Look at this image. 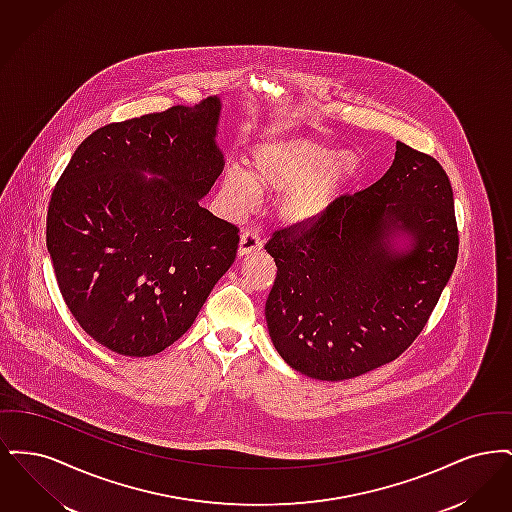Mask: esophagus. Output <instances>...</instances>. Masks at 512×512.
Wrapping results in <instances>:
<instances>
[{
    "instance_id": "34e87169",
    "label": "esophagus",
    "mask_w": 512,
    "mask_h": 512,
    "mask_svg": "<svg viewBox=\"0 0 512 512\" xmlns=\"http://www.w3.org/2000/svg\"><path fill=\"white\" fill-rule=\"evenodd\" d=\"M261 247H263V240H261L259 232H257V230H251V228H247V230L242 232V236H240L238 255H240V257H244V255H249V253L259 251Z\"/></svg>"
}]
</instances>
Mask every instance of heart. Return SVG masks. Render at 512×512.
<instances>
[{"label": "heart", "mask_w": 512, "mask_h": 512, "mask_svg": "<svg viewBox=\"0 0 512 512\" xmlns=\"http://www.w3.org/2000/svg\"><path fill=\"white\" fill-rule=\"evenodd\" d=\"M249 171L230 165L220 176V195L232 215L251 211L259 195L284 194L278 217L290 226L322 219L361 172V157L311 140H286L255 147Z\"/></svg>", "instance_id": "1"}]
</instances>
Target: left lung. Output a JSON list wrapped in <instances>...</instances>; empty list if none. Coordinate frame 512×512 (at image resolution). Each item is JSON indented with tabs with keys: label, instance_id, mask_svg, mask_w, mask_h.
<instances>
[{
	"label": "left lung",
	"instance_id": "8db88e82",
	"mask_svg": "<svg viewBox=\"0 0 512 512\" xmlns=\"http://www.w3.org/2000/svg\"><path fill=\"white\" fill-rule=\"evenodd\" d=\"M276 280L268 334L297 372L340 382L397 359L457 263L453 190L438 161L401 142L390 171L317 222L265 245Z\"/></svg>",
	"mask_w": 512,
	"mask_h": 512
}]
</instances>
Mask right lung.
Wrapping results in <instances>:
<instances>
[{"label":"right lung","instance_id":"add662e5","mask_svg":"<svg viewBox=\"0 0 512 512\" xmlns=\"http://www.w3.org/2000/svg\"><path fill=\"white\" fill-rule=\"evenodd\" d=\"M220 111L207 98L107 124L76 147L51 194L46 242L61 295L119 355L149 357L182 338L236 259L238 228L199 207L224 169Z\"/></svg>","mask_w":512,"mask_h":512}]
</instances>
